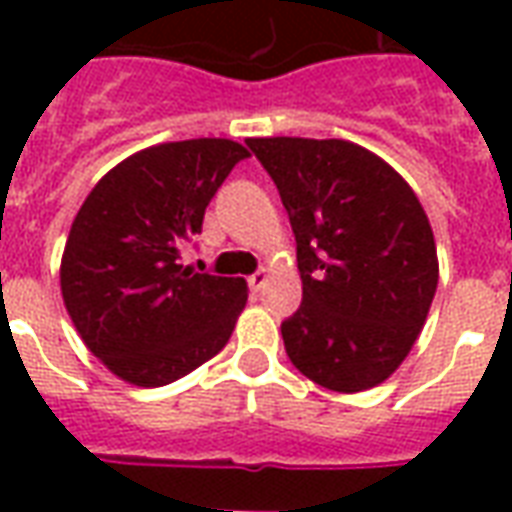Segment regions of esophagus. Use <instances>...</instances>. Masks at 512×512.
Returning <instances> with one entry per match:
<instances>
[{"label":"esophagus","instance_id":"obj_1","mask_svg":"<svg viewBox=\"0 0 512 512\" xmlns=\"http://www.w3.org/2000/svg\"><path fill=\"white\" fill-rule=\"evenodd\" d=\"M266 282H268V268H257L255 274L249 277V285H252V290L266 288Z\"/></svg>","mask_w":512,"mask_h":512}]
</instances>
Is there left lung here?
<instances>
[{
  "instance_id": "obj_1",
  "label": "left lung",
  "mask_w": 512,
  "mask_h": 512,
  "mask_svg": "<svg viewBox=\"0 0 512 512\" xmlns=\"http://www.w3.org/2000/svg\"><path fill=\"white\" fill-rule=\"evenodd\" d=\"M296 235L299 312L282 340L301 376L365 392L403 365L439 285L428 213L400 172L348 139L260 136Z\"/></svg>"
}]
</instances>
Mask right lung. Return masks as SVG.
<instances>
[{"instance_id":"1","label":"right lung","mask_w":512,"mask_h":512,"mask_svg":"<svg viewBox=\"0 0 512 512\" xmlns=\"http://www.w3.org/2000/svg\"><path fill=\"white\" fill-rule=\"evenodd\" d=\"M246 156L233 139L164 142L120 161L87 194L62 252V301L84 345L117 378L172 384L230 340L246 282L197 274L180 252Z\"/></svg>"}]
</instances>
